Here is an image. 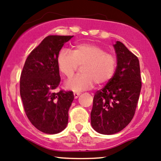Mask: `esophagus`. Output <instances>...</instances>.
Returning <instances> with one entry per match:
<instances>
[{
	"mask_svg": "<svg viewBox=\"0 0 161 161\" xmlns=\"http://www.w3.org/2000/svg\"><path fill=\"white\" fill-rule=\"evenodd\" d=\"M80 93L79 92H74V98H75V99H77V97H78L79 96H80Z\"/></svg>",
	"mask_w": 161,
	"mask_h": 161,
	"instance_id": "esophagus-1",
	"label": "esophagus"
}]
</instances>
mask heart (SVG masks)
<instances>
[{"label":"heart","mask_w":161,"mask_h":161,"mask_svg":"<svg viewBox=\"0 0 161 161\" xmlns=\"http://www.w3.org/2000/svg\"><path fill=\"white\" fill-rule=\"evenodd\" d=\"M57 64L60 72L70 77L79 66L82 74L74 76L65 83L67 89L81 91L94 86L106 84L113 78L117 68V59L111 53L106 52L104 48L94 44L84 43L74 46L72 52L66 48L59 51Z\"/></svg>","instance_id":"heart-1"}]
</instances>
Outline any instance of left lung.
<instances>
[{
	"mask_svg": "<svg viewBox=\"0 0 161 161\" xmlns=\"http://www.w3.org/2000/svg\"><path fill=\"white\" fill-rule=\"evenodd\" d=\"M117 68L113 78L95 93L91 113V126L102 134H114L134 117L141 89L139 60L117 41Z\"/></svg>",
	"mask_w": 161,
	"mask_h": 161,
	"instance_id": "8db88e82",
	"label": "left lung"
}]
</instances>
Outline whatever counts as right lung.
I'll use <instances>...</instances> for the list:
<instances>
[{"label":"right lung","mask_w":161,"mask_h":161,"mask_svg":"<svg viewBox=\"0 0 161 161\" xmlns=\"http://www.w3.org/2000/svg\"><path fill=\"white\" fill-rule=\"evenodd\" d=\"M74 36L50 35L31 52L20 79V94L26 115L41 132L54 134L66 128L72 91L55 92L60 77L57 58Z\"/></svg>","instance_id":"1"}]
</instances>
